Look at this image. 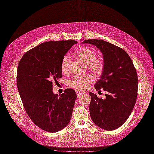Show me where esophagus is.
I'll list each match as a JSON object with an SVG mask.
<instances>
[{"mask_svg":"<svg viewBox=\"0 0 154 154\" xmlns=\"http://www.w3.org/2000/svg\"><path fill=\"white\" fill-rule=\"evenodd\" d=\"M75 93H76V94H77V97H80L82 94H83V92H82V91H79V90H75Z\"/></svg>","mask_w":154,"mask_h":154,"instance_id":"esophagus-1","label":"esophagus"}]
</instances>
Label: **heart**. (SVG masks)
Segmentation results:
<instances>
[{"instance_id":"obj_1","label":"heart","mask_w":154,"mask_h":154,"mask_svg":"<svg viewBox=\"0 0 154 154\" xmlns=\"http://www.w3.org/2000/svg\"><path fill=\"white\" fill-rule=\"evenodd\" d=\"M74 57L86 63L88 69L91 72L98 74H100L104 69V61L100 57H96L95 51L90 47L83 46L74 50ZM70 57L68 54L64 55L61 61V69L63 73L66 74L69 68ZM93 82V77L90 74L85 75L74 76L70 80L69 87L75 88L77 90H82L88 87Z\"/></svg>"}]
</instances>
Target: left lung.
Returning <instances> with one entry per match:
<instances>
[{
	"label": "left lung",
	"instance_id": "8db88e82",
	"mask_svg": "<svg viewBox=\"0 0 154 154\" xmlns=\"http://www.w3.org/2000/svg\"><path fill=\"white\" fill-rule=\"evenodd\" d=\"M83 43L95 45L103 54L104 67L94 88L97 91L103 88L109 93L105 94V100L89 93L91 120L102 129L114 130L128 119L136 103L138 87L136 70L130 56L122 48L99 39L85 40Z\"/></svg>",
	"mask_w": 154,
	"mask_h": 154
}]
</instances>
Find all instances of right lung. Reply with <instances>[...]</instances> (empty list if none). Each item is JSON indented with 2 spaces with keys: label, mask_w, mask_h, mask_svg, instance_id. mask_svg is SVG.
Masks as SVG:
<instances>
[{
  "label": "right lung",
  "mask_w": 154,
  "mask_h": 154,
  "mask_svg": "<svg viewBox=\"0 0 154 154\" xmlns=\"http://www.w3.org/2000/svg\"><path fill=\"white\" fill-rule=\"evenodd\" d=\"M77 42H46L24 54L17 69V87L26 113L40 128L50 133L63 129L71 119L77 95L67 88L53 93V82L62 77L61 61Z\"/></svg>",
  "instance_id": "1"
}]
</instances>
